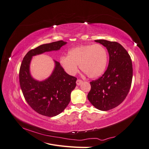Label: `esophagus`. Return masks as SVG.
Instances as JSON below:
<instances>
[{
	"label": "esophagus",
	"mask_w": 149,
	"mask_h": 149,
	"mask_svg": "<svg viewBox=\"0 0 149 149\" xmlns=\"http://www.w3.org/2000/svg\"><path fill=\"white\" fill-rule=\"evenodd\" d=\"M83 83V81L81 80V79H77V81H76V84H77L78 86H79Z\"/></svg>",
	"instance_id": "esophagus-1"
}]
</instances>
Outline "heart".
<instances>
[{
    "label": "heart",
    "mask_w": 149,
    "mask_h": 149,
    "mask_svg": "<svg viewBox=\"0 0 149 149\" xmlns=\"http://www.w3.org/2000/svg\"><path fill=\"white\" fill-rule=\"evenodd\" d=\"M108 61L106 49L100 44L82 45L71 48L68 56L60 58V64L70 75L78 71V65L90 78H96L104 72Z\"/></svg>",
    "instance_id": "obj_1"
}]
</instances>
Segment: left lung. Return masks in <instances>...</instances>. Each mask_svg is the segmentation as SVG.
Segmentation results:
<instances>
[{
	"mask_svg": "<svg viewBox=\"0 0 149 149\" xmlns=\"http://www.w3.org/2000/svg\"><path fill=\"white\" fill-rule=\"evenodd\" d=\"M94 41L107 48L109 61L101 77L90 83L88 99L96 109L109 111L119 106L127 96L133 75L132 60L120 43L106 40Z\"/></svg>",
	"mask_w": 149,
	"mask_h": 149,
	"instance_id": "8db88e82",
	"label": "left lung"
}]
</instances>
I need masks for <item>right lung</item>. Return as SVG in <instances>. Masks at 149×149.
Instances as JSON below:
<instances>
[{
    "mask_svg": "<svg viewBox=\"0 0 149 149\" xmlns=\"http://www.w3.org/2000/svg\"><path fill=\"white\" fill-rule=\"evenodd\" d=\"M67 43L63 40L42 45L30 50L24 56L19 71L20 88L29 105L38 114L47 117L57 116L65 110L71 100V93L77 78L67 74L59 62L54 60L51 75L43 81L35 79L30 71L33 56L57 51Z\"/></svg>",
    "mask_w": 149,
    "mask_h": 149,
    "instance_id": "1",
    "label": "right lung"
}]
</instances>
